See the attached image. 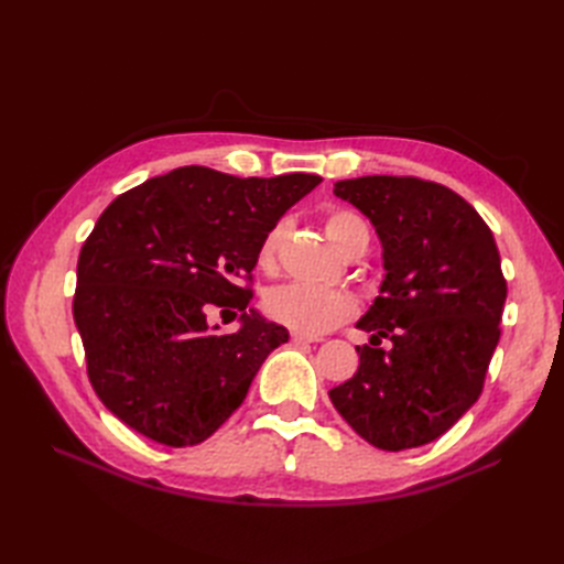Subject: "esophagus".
Listing matches in <instances>:
<instances>
[{"instance_id":"obj_1","label":"esophagus","mask_w":564,"mask_h":564,"mask_svg":"<svg viewBox=\"0 0 564 564\" xmlns=\"http://www.w3.org/2000/svg\"><path fill=\"white\" fill-rule=\"evenodd\" d=\"M292 340H294V344H313V340H317V338H313V336H308V334L294 332V334H292Z\"/></svg>"}]
</instances>
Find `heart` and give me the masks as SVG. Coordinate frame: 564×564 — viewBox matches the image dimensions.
<instances>
[{
  "label": "heart",
  "mask_w": 564,
  "mask_h": 564,
  "mask_svg": "<svg viewBox=\"0 0 564 564\" xmlns=\"http://www.w3.org/2000/svg\"><path fill=\"white\" fill-rule=\"evenodd\" d=\"M284 232V220H280V224H275L265 232L259 247L261 268H275ZM324 232H327L329 242L338 251H344L355 240H369V232L367 226L362 224V218L346 209H336L327 214V218H324ZM263 311L270 319L284 324L289 329L317 336L334 329L336 324L350 319L357 311V303L348 292H340V289H324L292 282L270 289L263 299Z\"/></svg>",
  "instance_id": "obj_1"
}]
</instances>
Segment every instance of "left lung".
Returning <instances> with one entry per match:
<instances>
[{
  "instance_id": "8db88e82",
  "label": "left lung",
  "mask_w": 564,
  "mask_h": 564,
  "mask_svg": "<svg viewBox=\"0 0 564 564\" xmlns=\"http://www.w3.org/2000/svg\"><path fill=\"white\" fill-rule=\"evenodd\" d=\"M383 247V282L357 327L360 367L329 390L336 412L369 445L400 452L429 445L482 392L506 303L489 226L449 187L414 176L334 183ZM388 337L393 348L379 349Z\"/></svg>"
}]
</instances>
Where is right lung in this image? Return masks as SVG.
Masks as SVG:
<instances>
[{
    "instance_id": "obj_1",
    "label": "right lung",
    "mask_w": 564,
    "mask_h": 564,
    "mask_svg": "<svg viewBox=\"0 0 564 564\" xmlns=\"http://www.w3.org/2000/svg\"><path fill=\"white\" fill-rule=\"evenodd\" d=\"M319 181L181 166L100 214L79 251L73 313L89 381L119 421L193 447L245 402L289 332L249 308L251 289L237 280H251L265 232ZM212 307L242 310L241 329L216 335Z\"/></svg>"
}]
</instances>
